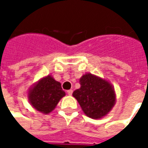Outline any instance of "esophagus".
Wrapping results in <instances>:
<instances>
[{
    "instance_id": "1",
    "label": "esophagus",
    "mask_w": 148,
    "mask_h": 148,
    "mask_svg": "<svg viewBox=\"0 0 148 148\" xmlns=\"http://www.w3.org/2000/svg\"><path fill=\"white\" fill-rule=\"evenodd\" d=\"M72 93H73V90H67V94H68V95H70V96H71V95H72Z\"/></svg>"
}]
</instances>
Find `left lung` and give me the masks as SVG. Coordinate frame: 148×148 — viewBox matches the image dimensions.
<instances>
[{
  "instance_id": "1",
  "label": "left lung",
  "mask_w": 148,
  "mask_h": 148,
  "mask_svg": "<svg viewBox=\"0 0 148 148\" xmlns=\"http://www.w3.org/2000/svg\"><path fill=\"white\" fill-rule=\"evenodd\" d=\"M79 82L81 87L74 90L73 96L84 113L92 119L106 116L116 103L114 88L110 82L90 73L83 74Z\"/></svg>"
}]
</instances>
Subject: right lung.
I'll use <instances>...</instances> for the list:
<instances>
[{"instance_id": "right-lung-1", "label": "right lung", "mask_w": 148, "mask_h": 148, "mask_svg": "<svg viewBox=\"0 0 148 148\" xmlns=\"http://www.w3.org/2000/svg\"><path fill=\"white\" fill-rule=\"evenodd\" d=\"M65 95L61 83L55 81L51 75H47L33 84L28 90L27 97L34 109L43 114H48Z\"/></svg>"}]
</instances>
